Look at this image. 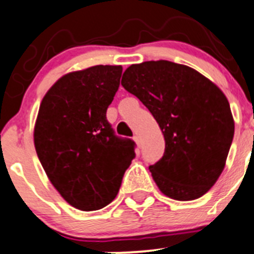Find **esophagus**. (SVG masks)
Instances as JSON below:
<instances>
[{"mask_svg": "<svg viewBox=\"0 0 254 254\" xmlns=\"http://www.w3.org/2000/svg\"><path fill=\"white\" fill-rule=\"evenodd\" d=\"M133 141H134V142H136V145L139 147V145H141V139H139V137L138 136H134L133 137Z\"/></svg>", "mask_w": 254, "mask_h": 254, "instance_id": "esophagus-1", "label": "esophagus"}]
</instances>
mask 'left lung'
Instances as JSON below:
<instances>
[{
  "instance_id": "obj_1",
  "label": "left lung",
  "mask_w": 254,
  "mask_h": 254,
  "mask_svg": "<svg viewBox=\"0 0 254 254\" xmlns=\"http://www.w3.org/2000/svg\"><path fill=\"white\" fill-rule=\"evenodd\" d=\"M121 83L147 107L164 134V156L148 167L156 185L180 201L203 196L222 174L233 141L224 93L192 68L167 60L131 65Z\"/></svg>"
}]
</instances>
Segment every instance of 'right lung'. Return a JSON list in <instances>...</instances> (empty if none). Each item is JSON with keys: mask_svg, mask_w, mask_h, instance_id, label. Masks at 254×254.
<instances>
[{"mask_svg": "<svg viewBox=\"0 0 254 254\" xmlns=\"http://www.w3.org/2000/svg\"><path fill=\"white\" fill-rule=\"evenodd\" d=\"M121 65H95L62 76L40 104L34 142L49 180L74 208L98 210L117 196L136 143L118 137L107 108Z\"/></svg>", "mask_w": 254, "mask_h": 254, "instance_id": "right-lung-1", "label": "right lung"}]
</instances>
